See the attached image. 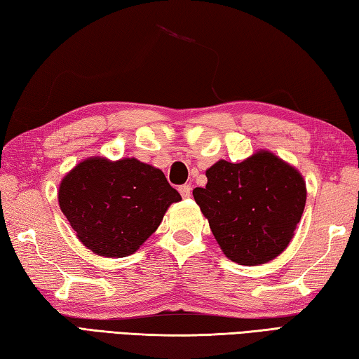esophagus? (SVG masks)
Instances as JSON below:
<instances>
[{
    "label": "esophagus",
    "mask_w": 359,
    "mask_h": 359,
    "mask_svg": "<svg viewBox=\"0 0 359 359\" xmlns=\"http://www.w3.org/2000/svg\"><path fill=\"white\" fill-rule=\"evenodd\" d=\"M179 193L182 194V198H190L191 196V185H182L179 187Z\"/></svg>",
    "instance_id": "obj_1"
}]
</instances>
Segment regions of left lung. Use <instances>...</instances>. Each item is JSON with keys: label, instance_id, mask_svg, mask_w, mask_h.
<instances>
[{"label": "left lung", "instance_id": "obj_1", "mask_svg": "<svg viewBox=\"0 0 359 359\" xmlns=\"http://www.w3.org/2000/svg\"><path fill=\"white\" fill-rule=\"evenodd\" d=\"M193 196L227 259L262 265L278 257L295 233L306 205L302 172L260 149L240 163L219 160Z\"/></svg>", "mask_w": 359, "mask_h": 359}]
</instances>
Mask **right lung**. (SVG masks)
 <instances>
[{
  "mask_svg": "<svg viewBox=\"0 0 359 359\" xmlns=\"http://www.w3.org/2000/svg\"><path fill=\"white\" fill-rule=\"evenodd\" d=\"M179 201L158 168L136 158L89 157L64 175L57 191L78 240L103 257L138 251Z\"/></svg>",
  "mask_w": 359,
  "mask_h": 359,
  "instance_id": "add662e5",
  "label": "right lung"
}]
</instances>
